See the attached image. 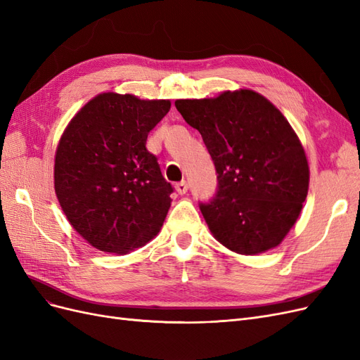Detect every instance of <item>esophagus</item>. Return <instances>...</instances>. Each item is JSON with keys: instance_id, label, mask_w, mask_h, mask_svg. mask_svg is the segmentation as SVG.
Instances as JSON below:
<instances>
[{"instance_id": "34e87169", "label": "esophagus", "mask_w": 360, "mask_h": 360, "mask_svg": "<svg viewBox=\"0 0 360 360\" xmlns=\"http://www.w3.org/2000/svg\"><path fill=\"white\" fill-rule=\"evenodd\" d=\"M188 189H189V186H188V183L184 181V180L176 184V191H177L180 195H184V193H186V192H188Z\"/></svg>"}]
</instances>
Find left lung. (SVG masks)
<instances>
[{
	"label": "left lung",
	"mask_w": 360,
	"mask_h": 360,
	"mask_svg": "<svg viewBox=\"0 0 360 360\" xmlns=\"http://www.w3.org/2000/svg\"><path fill=\"white\" fill-rule=\"evenodd\" d=\"M217 172V191L200 210L225 248L255 255L278 246L296 224L309 186L307 155L287 118L252 90L180 99Z\"/></svg>",
	"instance_id": "8db88e82"
}]
</instances>
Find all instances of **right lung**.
I'll use <instances>...</instances> for the list:
<instances>
[{
    "mask_svg": "<svg viewBox=\"0 0 360 360\" xmlns=\"http://www.w3.org/2000/svg\"><path fill=\"white\" fill-rule=\"evenodd\" d=\"M169 108V101L102 93L64 130L56 193L70 225L96 249L127 254L150 242L165 221L174 189L146 143Z\"/></svg>",
    "mask_w": 360,
    "mask_h": 360,
    "instance_id": "obj_1",
    "label": "right lung"
}]
</instances>
